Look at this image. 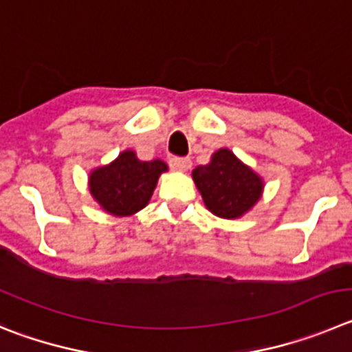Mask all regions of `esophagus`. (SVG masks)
Wrapping results in <instances>:
<instances>
[{
  "label": "esophagus",
  "mask_w": 352,
  "mask_h": 352,
  "mask_svg": "<svg viewBox=\"0 0 352 352\" xmlns=\"http://www.w3.org/2000/svg\"><path fill=\"white\" fill-rule=\"evenodd\" d=\"M170 166L175 172H186V170L191 168V160H188V157H172L170 160Z\"/></svg>",
  "instance_id": "esophagus-1"
}]
</instances>
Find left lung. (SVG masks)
<instances>
[{
    "label": "left lung",
    "mask_w": 352,
    "mask_h": 352,
    "mask_svg": "<svg viewBox=\"0 0 352 352\" xmlns=\"http://www.w3.org/2000/svg\"><path fill=\"white\" fill-rule=\"evenodd\" d=\"M192 180L208 210L223 219H239L263 195L261 177L240 161L230 148H219L208 164L192 170Z\"/></svg>",
    "instance_id": "left-lung-1"
}]
</instances>
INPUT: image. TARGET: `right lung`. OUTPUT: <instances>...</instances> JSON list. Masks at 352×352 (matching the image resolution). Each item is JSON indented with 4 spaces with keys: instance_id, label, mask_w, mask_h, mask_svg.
I'll return each instance as SVG.
<instances>
[{
    "instance_id": "right-lung-1",
    "label": "right lung",
    "mask_w": 352,
    "mask_h": 352,
    "mask_svg": "<svg viewBox=\"0 0 352 352\" xmlns=\"http://www.w3.org/2000/svg\"><path fill=\"white\" fill-rule=\"evenodd\" d=\"M164 172H168L164 161H142L128 148L112 163L91 170L87 184L91 196L107 214L128 217L147 207L157 179Z\"/></svg>"
}]
</instances>
